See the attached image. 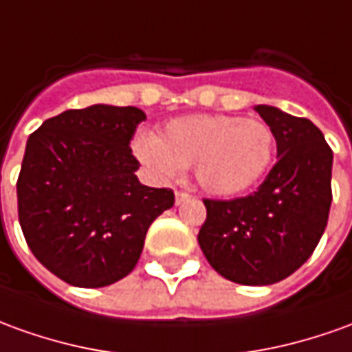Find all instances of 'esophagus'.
I'll return each mask as SVG.
<instances>
[{"instance_id": "34e87169", "label": "esophagus", "mask_w": 352, "mask_h": 352, "mask_svg": "<svg viewBox=\"0 0 352 352\" xmlns=\"http://www.w3.org/2000/svg\"><path fill=\"white\" fill-rule=\"evenodd\" d=\"M190 197V193H186V191H176V203L180 205L182 201H186Z\"/></svg>"}]
</instances>
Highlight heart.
Returning a JSON list of instances; mask_svg holds the SVG:
<instances>
[{
    "label": "heart",
    "mask_w": 352,
    "mask_h": 352,
    "mask_svg": "<svg viewBox=\"0 0 352 352\" xmlns=\"http://www.w3.org/2000/svg\"><path fill=\"white\" fill-rule=\"evenodd\" d=\"M134 151L161 178L174 180L193 164L203 190L234 195L263 178L276 151V135L261 118L222 113L186 115L166 122L161 138L138 135Z\"/></svg>",
    "instance_id": "heart-1"
}]
</instances>
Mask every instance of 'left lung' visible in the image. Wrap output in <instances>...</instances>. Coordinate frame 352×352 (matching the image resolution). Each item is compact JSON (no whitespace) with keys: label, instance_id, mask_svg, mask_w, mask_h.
Here are the masks:
<instances>
[{"label":"left lung","instance_id":"obj_1","mask_svg":"<svg viewBox=\"0 0 352 352\" xmlns=\"http://www.w3.org/2000/svg\"><path fill=\"white\" fill-rule=\"evenodd\" d=\"M254 111L274 130L278 162L247 197L203 199L207 220L197 241L226 280L270 285L301 268L326 230L333 153L309 118L270 105Z\"/></svg>","mask_w":352,"mask_h":352}]
</instances>
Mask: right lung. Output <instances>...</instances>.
<instances>
[{
	"mask_svg": "<svg viewBox=\"0 0 352 352\" xmlns=\"http://www.w3.org/2000/svg\"><path fill=\"white\" fill-rule=\"evenodd\" d=\"M145 113L91 105L47 118L26 142L19 222L40 263L76 287H105L134 270L174 191L138 180L130 140Z\"/></svg>",
	"mask_w": 352,
	"mask_h": 352,
	"instance_id": "obj_1",
	"label": "right lung"
}]
</instances>
